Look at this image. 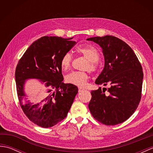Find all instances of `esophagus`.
I'll return each mask as SVG.
<instances>
[{
    "mask_svg": "<svg viewBox=\"0 0 153 153\" xmlns=\"http://www.w3.org/2000/svg\"><path fill=\"white\" fill-rule=\"evenodd\" d=\"M84 90H85V89H84L83 88H82V87H79V88H78V91H79V93H81V92L83 91Z\"/></svg>",
    "mask_w": 153,
    "mask_h": 153,
    "instance_id": "esophagus-1",
    "label": "esophagus"
}]
</instances>
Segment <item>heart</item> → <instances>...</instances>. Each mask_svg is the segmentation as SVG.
Segmentation results:
<instances>
[{
	"label": "heart",
	"instance_id": "1",
	"mask_svg": "<svg viewBox=\"0 0 153 153\" xmlns=\"http://www.w3.org/2000/svg\"><path fill=\"white\" fill-rule=\"evenodd\" d=\"M76 51L79 54H82L88 60V63L86 64L85 69L94 72L97 70L98 61L100 58V54L99 51L92 45H86L77 48ZM71 61H72V55L70 53H65L60 60V66L64 70L69 69ZM89 75L85 71H74L68 74L66 76V81L72 85L84 87L85 86L87 81L89 79Z\"/></svg>",
	"mask_w": 153,
	"mask_h": 153
}]
</instances>
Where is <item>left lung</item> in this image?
<instances>
[{"mask_svg":"<svg viewBox=\"0 0 153 153\" xmlns=\"http://www.w3.org/2000/svg\"><path fill=\"white\" fill-rule=\"evenodd\" d=\"M102 48L105 67L95 83L106 86L92 91L89 108L93 118L107 126L121 123L137 109L141 98L143 72L134 51L124 41L111 35L88 38Z\"/></svg>","mask_w":153,"mask_h":153,"instance_id":"obj_1","label":"left lung"}]
</instances>
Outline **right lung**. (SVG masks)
I'll return each mask as SVG.
<instances>
[{
    "label": "right lung",
    "mask_w": 153,
    "mask_h": 153,
    "mask_svg": "<svg viewBox=\"0 0 153 153\" xmlns=\"http://www.w3.org/2000/svg\"><path fill=\"white\" fill-rule=\"evenodd\" d=\"M72 38L44 36L32 43L19 59L15 71L18 98L23 112L31 122L47 128L66 117L78 92L70 83H64L60 60L76 42ZM40 79L45 83L43 105L26 100L24 84L27 79Z\"/></svg>",
    "instance_id": "1"
}]
</instances>
